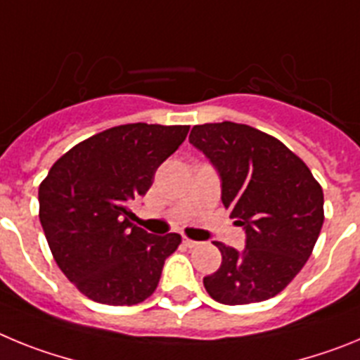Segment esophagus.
Wrapping results in <instances>:
<instances>
[{"label": "esophagus", "mask_w": 360, "mask_h": 360, "mask_svg": "<svg viewBox=\"0 0 360 360\" xmlns=\"http://www.w3.org/2000/svg\"><path fill=\"white\" fill-rule=\"evenodd\" d=\"M184 245H186V247H189V249H195V247H198V241H195V240H191V238H184Z\"/></svg>", "instance_id": "1"}]
</instances>
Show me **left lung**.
Listing matches in <instances>:
<instances>
[{
	"mask_svg": "<svg viewBox=\"0 0 360 360\" xmlns=\"http://www.w3.org/2000/svg\"><path fill=\"white\" fill-rule=\"evenodd\" d=\"M189 142L218 169L221 202L247 234L241 252L214 241L221 265L203 278V287L224 304L274 297L299 274L319 238L321 184L281 141L247 124H200Z\"/></svg>",
	"mask_w": 360,
	"mask_h": 360,
	"instance_id": "obj_1",
	"label": "left lung"
}]
</instances>
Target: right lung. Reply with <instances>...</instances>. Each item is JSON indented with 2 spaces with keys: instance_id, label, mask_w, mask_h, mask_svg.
I'll return each instance as SVG.
<instances>
[{
  "instance_id": "obj_1",
  "label": "right lung",
  "mask_w": 360,
  "mask_h": 360,
  "mask_svg": "<svg viewBox=\"0 0 360 360\" xmlns=\"http://www.w3.org/2000/svg\"><path fill=\"white\" fill-rule=\"evenodd\" d=\"M189 126L122 124L66 151L39 186V219L63 274L91 301L142 303L157 290L165 257L182 243L131 224L128 203L146 195L158 165Z\"/></svg>"
}]
</instances>
